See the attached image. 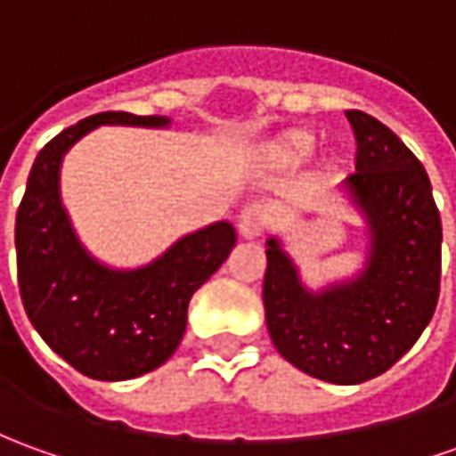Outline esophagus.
<instances>
[{
	"label": "esophagus",
	"mask_w": 456,
	"mask_h": 456,
	"mask_svg": "<svg viewBox=\"0 0 456 456\" xmlns=\"http://www.w3.org/2000/svg\"><path fill=\"white\" fill-rule=\"evenodd\" d=\"M269 222H272V216L265 204H247L240 215V234L244 240H256L269 227Z\"/></svg>",
	"instance_id": "34e87169"
}]
</instances>
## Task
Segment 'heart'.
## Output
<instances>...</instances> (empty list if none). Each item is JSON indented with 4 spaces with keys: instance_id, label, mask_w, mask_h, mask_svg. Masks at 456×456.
<instances>
[{
    "instance_id": "heart-1",
    "label": "heart",
    "mask_w": 456,
    "mask_h": 456,
    "mask_svg": "<svg viewBox=\"0 0 456 456\" xmlns=\"http://www.w3.org/2000/svg\"><path fill=\"white\" fill-rule=\"evenodd\" d=\"M312 147H314L312 134H306L302 129H294V132H287L269 144L265 159H267L269 167H281V169L297 167L312 154Z\"/></svg>"
}]
</instances>
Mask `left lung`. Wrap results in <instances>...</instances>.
Segmentation results:
<instances>
[{
	"instance_id": "left-lung-1",
	"label": "left lung",
	"mask_w": 456,
	"mask_h": 456,
	"mask_svg": "<svg viewBox=\"0 0 456 456\" xmlns=\"http://www.w3.org/2000/svg\"><path fill=\"white\" fill-rule=\"evenodd\" d=\"M346 119L357 139L346 189L370 224L367 267L354 281L312 294L269 240L262 297L281 357L324 382L362 384L404 357L435 314L442 219L410 147L364 111L349 110Z\"/></svg>"
}]
</instances>
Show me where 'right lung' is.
I'll return each mask as SVG.
<instances>
[{
  "label": "right lung",
  "mask_w": 456,
  "mask_h": 456,
  "mask_svg": "<svg viewBox=\"0 0 456 456\" xmlns=\"http://www.w3.org/2000/svg\"><path fill=\"white\" fill-rule=\"evenodd\" d=\"M99 124L167 126L169 119L102 111L45 144L17 209V277L27 317L46 345L92 379L122 382L175 354L187 330L191 294L222 267L237 234L229 222L200 229L134 272L94 262L59 202V164Z\"/></svg>",
  "instance_id": "obj_1"
}]
</instances>
